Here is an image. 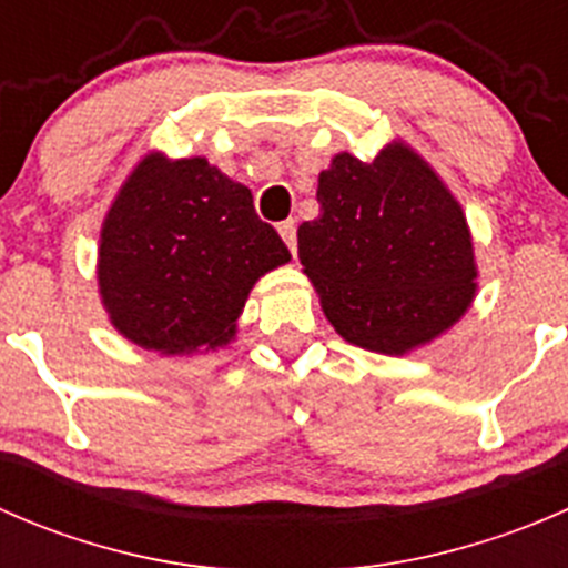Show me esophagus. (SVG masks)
I'll use <instances>...</instances> for the list:
<instances>
[{
    "instance_id": "1",
    "label": "esophagus",
    "mask_w": 568,
    "mask_h": 568,
    "mask_svg": "<svg viewBox=\"0 0 568 568\" xmlns=\"http://www.w3.org/2000/svg\"><path fill=\"white\" fill-rule=\"evenodd\" d=\"M277 231H280V236H283V242L288 244V250L296 255V222L294 220H285L283 225L277 227Z\"/></svg>"
}]
</instances>
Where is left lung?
<instances>
[{
    "label": "left lung",
    "mask_w": 568,
    "mask_h": 568,
    "mask_svg": "<svg viewBox=\"0 0 568 568\" xmlns=\"http://www.w3.org/2000/svg\"><path fill=\"white\" fill-rule=\"evenodd\" d=\"M321 214L302 222L300 261L343 341L400 357L469 311L473 233L437 170L404 140L374 162L337 153L318 175Z\"/></svg>",
    "instance_id": "obj_1"
}]
</instances>
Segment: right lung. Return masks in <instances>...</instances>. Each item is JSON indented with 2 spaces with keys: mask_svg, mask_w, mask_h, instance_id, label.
<instances>
[{
  "mask_svg": "<svg viewBox=\"0 0 568 568\" xmlns=\"http://www.w3.org/2000/svg\"><path fill=\"white\" fill-rule=\"evenodd\" d=\"M288 261L244 183L205 156L151 151L109 205L95 277L109 324L170 357L227 346L252 285Z\"/></svg>",
  "mask_w": 568,
  "mask_h": 568,
  "instance_id": "obj_1",
  "label": "right lung"
}]
</instances>
